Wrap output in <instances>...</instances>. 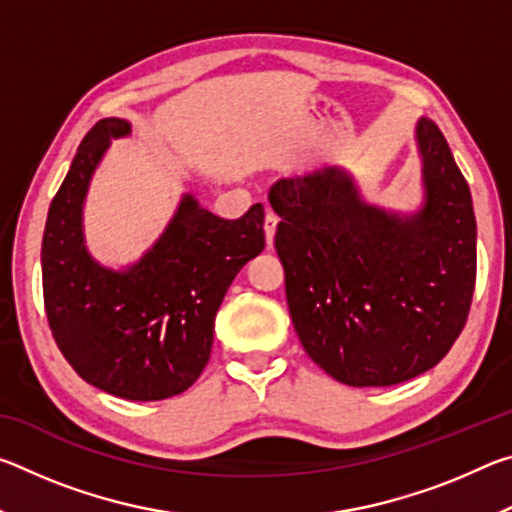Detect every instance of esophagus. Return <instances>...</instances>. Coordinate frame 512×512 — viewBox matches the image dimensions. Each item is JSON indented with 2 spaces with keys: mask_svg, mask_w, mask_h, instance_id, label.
Listing matches in <instances>:
<instances>
[{
  "mask_svg": "<svg viewBox=\"0 0 512 512\" xmlns=\"http://www.w3.org/2000/svg\"><path fill=\"white\" fill-rule=\"evenodd\" d=\"M277 221H280V216H277L273 210H266V219H264V230H266V241L268 246L273 244V235H275V228H277Z\"/></svg>",
  "mask_w": 512,
  "mask_h": 512,
  "instance_id": "obj_1",
  "label": "esophagus"
}]
</instances>
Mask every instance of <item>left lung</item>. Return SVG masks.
<instances>
[{
    "instance_id": "left-lung-1",
    "label": "left lung",
    "mask_w": 512,
    "mask_h": 512,
    "mask_svg": "<svg viewBox=\"0 0 512 512\" xmlns=\"http://www.w3.org/2000/svg\"><path fill=\"white\" fill-rule=\"evenodd\" d=\"M427 203L413 216L361 203L336 169L277 180L275 250L305 352L348 386H395L452 350L476 282L470 187L447 140L420 119Z\"/></svg>"
}]
</instances>
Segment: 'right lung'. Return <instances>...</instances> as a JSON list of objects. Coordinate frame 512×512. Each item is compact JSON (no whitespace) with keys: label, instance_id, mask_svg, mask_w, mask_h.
<instances>
[{"label":"right lung","instance_id":"1","mask_svg":"<svg viewBox=\"0 0 512 512\" xmlns=\"http://www.w3.org/2000/svg\"><path fill=\"white\" fill-rule=\"evenodd\" d=\"M128 131L124 119H101L83 137L47 214L42 296L58 350L81 379L155 402L187 391L210 361L225 291L266 246L264 205L228 221L185 196L140 262L126 273L101 268L83 246L81 207L108 140Z\"/></svg>","mask_w":512,"mask_h":512}]
</instances>
